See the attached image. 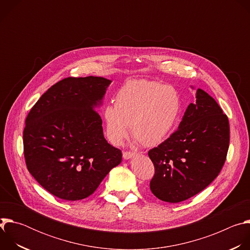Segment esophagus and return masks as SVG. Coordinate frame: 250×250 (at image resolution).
Instances as JSON below:
<instances>
[{
	"label": "esophagus",
	"instance_id": "1",
	"mask_svg": "<svg viewBox=\"0 0 250 250\" xmlns=\"http://www.w3.org/2000/svg\"><path fill=\"white\" fill-rule=\"evenodd\" d=\"M136 155H137L136 152H130V151H125V152L123 153L124 159H130V158H132V157H134V156H136Z\"/></svg>",
	"mask_w": 250,
	"mask_h": 250
}]
</instances>
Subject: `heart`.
<instances>
[{"instance_id": "1", "label": "heart", "mask_w": 250, "mask_h": 250, "mask_svg": "<svg viewBox=\"0 0 250 250\" xmlns=\"http://www.w3.org/2000/svg\"><path fill=\"white\" fill-rule=\"evenodd\" d=\"M114 104L103 110L105 134L112 144L120 146L130 126L141 145L155 146L173 130L180 115L181 98L170 85L134 80L118 91Z\"/></svg>"}]
</instances>
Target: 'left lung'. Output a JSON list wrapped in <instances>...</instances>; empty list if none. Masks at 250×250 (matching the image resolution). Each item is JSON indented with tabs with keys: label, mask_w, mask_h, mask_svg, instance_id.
I'll return each mask as SVG.
<instances>
[{
	"label": "left lung",
	"mask_w": 250,
	"mask_h": 250,
	"mask_svg": "<svg viewBox=\"0 0 250 250\" xmlns=\"http://www.w3.org/2000/svg\"><path fill=\"white\" fill-rule=\"evenodd\" d=\"M229 146L227 115L215 99L198 89L196 103L188 105L177 130L148 151L155 169L151 192L168 203L200 193L220 174Z\"/></svg>",
	"instance_id": "left-lung-1"
}]
</instances>
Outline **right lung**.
I'll return each instance as SVG.
<instances>
[{
  "label": "right lung",
  "mask_w": 250,
  "mask_h": 250,
  "mask_svg": "<svg viewBox=\"0 0 250 250\" xmlns=\"http://www.w3.org/2000/svg\"><path fill=\"white\" fill-rule=\"evenodd\" d=\"M111 83L94 76L65 78L29 111L22 136L26 167L53 196L85 199L121 163L122 151L104 139L95 110Z\"/></svg>",
  "instance_id": "obj_1"
}]
</instances>
